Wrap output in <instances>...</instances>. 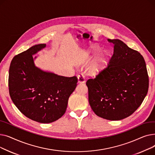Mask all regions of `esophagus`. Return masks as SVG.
I'll return each mask as SVG.
<instances>
[{"mask_svg": "<svg viewBox=\"0 0 155 155\" xmlns=\"http://www.w3.org/2000/svg\"><path fill=\"white\" fill-rule=\"evenodd\" d=\"M85 77H84V75L83 74H81L78 75V83H80V84H83V83H85Z\"/></svg>", "mask_w": 155, "mask_h": 155, "instance_id": "34e87169", "label": "esophagus"}]
</instances>
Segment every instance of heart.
<instances>
[{"instance_id": "1", "label": "heart", "mask_w": 155, "mask_h": 155, "mask_svg": "<svg viewBox=\"0 0 155 155\" xmlns=\"http://www.w3.org/2000/svg\"><path fill=\"white\" fill-rule=\"evenodd\" d=\"M100 50V48L96 46V45H92L91 46V52H97L99 51ZM107 58V55H101L98 58H97V60L92 64L91 67V71L92 72H97V71H99V69L101 68L102 64L105 61Z\"/></svg>"}]
</instances>
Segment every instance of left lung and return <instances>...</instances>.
I'll list each match as a JSON object with an SVG mask.
<instances>
[{"mask_svg": "<svg viewBox=\"0 0 155 155\" xmlns=\"http://www.w3.org/2000/svg\"><path fill=\"white\" fill-rule=\"evenodd\" d=\"M114 53L105 68L86 82L88 102L97 116L119 120L131 116L148 93L149 77L143 56L119 39H108Z\"/></svg>", "mask_w": 155, "mask_h": 155, "instance_id": "8db88e82", "label": "left lung"}]
</instances>
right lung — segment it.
<instances>
[{
  "label": "right lung",
  "mask_w": 155,
  "mask_h": 155,
  "mask_svg": "<svg viewBox=\"0 0 155 155\" xmlns=\"http://www.w3.org/2000/svg\"><path fill=\"white\" fill-rule=\"evenodd\" d=\"M45 47L46 44L36 45L15 56L8 82L15 106L26 117L40 123H50L63 116L78 82L75 76H60L35 66L32 55Z\"/></svg>",
  "instance_id": "add662e5"
}]
</instances>
